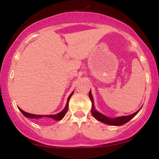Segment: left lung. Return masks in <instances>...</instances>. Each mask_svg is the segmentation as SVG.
Masks as SVG:
<instances>
[{"label": "left lung", "mask_w": 159, "mask_h": 159, "mask_svg": "<svg viewBox=\"0 0 159 159\" xmlns=\"http://www.w3.org/2000/svg\"><path fill=\"white\" fill-rule=\"evenodd\" d=\"M89 97L91 100V102H92V110H91V113H92L93 116L95 117L97 120H98L101 122L107 124V125H114V126H120V125H123L128 122L130 119L133 118V117L135 116V115L138 114L139 112L138 110V111H136L134 114H132L131 115H129V116H119V117H116V118H109V117L105 116V115H103L101 113L98 112L94 108V105H93V98L92 95H91V91L89 92Z\"/></svg>", "instance_id": "8db88e82"}]
</instances>
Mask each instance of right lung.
<instances>
[{
	"mask_svg": "<svg viewBox=\"0 0 159 159\" xmlns=\"http://www.w3.org/2000/svg\"><path fill=\"white\" fill-rule=\"evenodd\" d=\"M74 92L71 93V95H69L68 98V100H67V103H66V107L62 111H61L60 113H58L57 114H53V115H37V114H30V113L25 112L23 110H21L20 108H19V109L20 110V111L22 113L24 114V116H25L26 117H28V118H31V119H41V120H43V119H46V118H50V119H53L55 120H61L64 118V116L66 115L67 111H68V108H69V101L70 99V98L71 95H73Z\"/></svg>",
	"mask_w": 159,
	"mask_h": 159,
	"instance_id": "1",
	"label": "right lung"
}]
</instances>
